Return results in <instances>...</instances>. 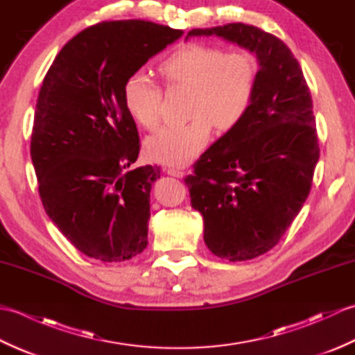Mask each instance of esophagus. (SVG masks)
<instances>
[{"instance_id": "esophagus-1", "label": "esophagus", "mask_w": 355, "mask_h": 355, "mask_svg": "<svg viewBox=\"0 0 355 355\" xmlns=\"http://www.w3.org/2000/svg\"><path fill=\"white\" fill-rule=\"evenodd\" d=\"M168 173L169 175H172V177H177V178H183L186 173L183 172V171H180V169H173V168H171V169H168Z\"/></svg>"}]
</instances>
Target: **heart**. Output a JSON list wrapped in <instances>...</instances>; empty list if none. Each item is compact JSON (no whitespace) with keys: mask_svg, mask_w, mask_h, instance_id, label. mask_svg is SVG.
<instances>
[{"mask_svg":"<svg viewBox=\"0 0 355 355\" xmlns=\"http://www.w3.org/2000/svg\"><path fill=\"white\" fill-rule=\"evenodd\" d=\"M162 71L172 84L193 88L191 116L195 119L160 128L146 139L145 153L155 163L184 166L206 148L212 125L227 131L245 117L256 92L258 62L247 51L187 44L166 59ZM123 105L140 126H157L162 92L146 71L137 70L126 78Z\"/></svg>","mask_w":355,"mask_h":355,"instance_id":"1","label":"heart"}]
</instances>
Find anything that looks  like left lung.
I'll list each match as a JSON object with an SVG mask.
<instances>
[{"mask_svg":"<svg viewBox=\"0 0 355 355\" xmlns=\"http://www.w3.org/2000/svg\"><path fill=\"white\" fill-rule=\"evenodd\" d=\"M218 36L258 61L256 92L245 117L221 135L184 182L202 215L205 243L225 261H248L273 248L310 193L319 143L302 69L276 36L243 22L193 28Z\"/></svg>","mask_w":355,"mask_h":355,"instance_id":"left-lung-1","label":"left lung"}]
</instances>
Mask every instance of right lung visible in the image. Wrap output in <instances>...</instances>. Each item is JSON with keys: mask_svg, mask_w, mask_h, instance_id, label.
<instances>
[{"mask_svg": "<svg viewBox=\"0 0 355 355\" xmlns=\"http://www.w3.org/2000/svg\"><path fill=\"white\" fill-rule=\"evenodd\" d=\"M183 33L141 19L101 22L67 42L45 74L30 155L45 212L88 258L122 262L148 245L160 166L130 169L140 145L123 84Z\"/></svg>", "mask_w": 355, "mask_h": 355, "instance_id": "right-lung-1", "label": "right lung"}]
</instances>
